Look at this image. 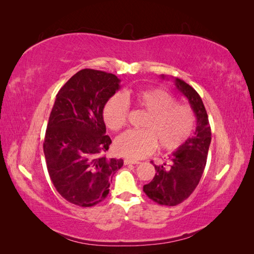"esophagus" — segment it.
I'll use <instances>...</instances> for the list:
<instances>
[{"instance_id": "34e87169", "label": "esophagus", "mask_w": 254, "mask_h": 254, "mask_svg": "<svg viewBox=\"0 0 254 254\" xmlns=\"http://www.w3.org/2000/svg\"><path fill=\"white\" fill-rule=\"evenodd\" d=\"M124 164L126 165H138L139 161L136 159H132V158H124Z\"/></svg>"}]
</instances>
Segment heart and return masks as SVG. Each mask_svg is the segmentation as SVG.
Segmentation results:
<instances>
[{"label": "heart", "instance_id": "b5f03b06", "mask_svg": "<svg viewBox=\"0 0 254 254\" xmlns=\"http://www.w3.org/2000/svg\"><path fill=\"white\" fill-rule=\"evenodd\" d=\"M128 98L147 113L142 122L144 130H130L116 139V150L131 158H142L152 154L159 145L161 150L174 152L191 136L195 126V115L189 106L178 105L174 96L160 88L145 89ZM128 105L120 95H113L102 108V119L113 131L127 123Z\"/></svg>", "mask_w": 254, "mask_h": 254}]
</instances>
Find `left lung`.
I'll list each match as a JSON object with an SVG mask.
<instances>
[{"instance_id":"obj_1","label":"left lung","mask_w":254,"mask_h":254,"mask_svg":"<svg viewBox=\"0 0 254 254\" xmlns=\"http://www.w3.org/2000/svg\"><path fill=\"white\" fill-rule=\"evenodd\" d=\"M161 78L166 76L161 75ZM177 89L190 102L196 117V128L192 137L169 156L168 161L155 165L153 180L143 187L145 194L154 202L175 206L185 201L197 187L205 166L212 138L207 112L201 97L190 85L174 78Z\"/></svg>"}]
</instances>
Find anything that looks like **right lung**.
<instances>
[{
  "mask_svg": "<svg viewBox=\"0 0 254 254\" xmlns=\"http://www.w3.org/2000/svg\"><path fill=\"white\" fill-rule=\"evenodd\" d=\"M115 74L80 69L57 94L48 122L44 153L57 191L69 203L89 207L109 193L122 159L106 158L111 138L106 135L102 108L120 89Z\"/></svg>",
  "mask_w": 254,
  "mask_h": 254,
  "instance_id": "1",
  "label": "right lung"
}]
</instances>
